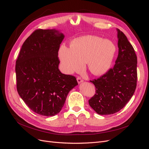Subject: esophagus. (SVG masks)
Returning <instances> with one entry per match:
<instances>
[{
	"label": "esophagus",
	"instance_id": "obj_1",
	"mask_svg": "<svg viewBox=\"0 0 149 149\" xmlns=\"http://www.w3.org/2000/svg\"><path fill=\"white\" fill-rule=\"evenodd\" d=\"M77 81H78V83H81L83 82V79L81 77H78L77 78Z\"/></svg>",
	"mask_w": 149,
	"mask_h": 149
}]
</instances>
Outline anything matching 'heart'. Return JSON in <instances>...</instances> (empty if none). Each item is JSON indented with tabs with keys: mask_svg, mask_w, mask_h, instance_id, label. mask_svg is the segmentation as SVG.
Listing matches in <instances>:
<instances>
[{
	"mask_svg": "<svg viewBox=\"0 0 149 149\" xmlns=\"http://www.w3.org/2000/svg\"><path fill=\"white\" fill-rule=\"evenodd\" d=\"M116 52V45L111 40L86 35L74 40L70 48L61 45L58 56L66 73L79 70L86 63L93 74L102 75L109 70Z\"/></svg>",
	"mask_w": 149,
	"mask_h": 149,
	"instance_id": "b5f03b06",
	"label": "heart"
}]
</instances>
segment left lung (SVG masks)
Returning <instances> with one entry per match:
<instances>
[{
    "instance_id": "8db88e82",
    "label": "left lung",
    "mask_w": 149,
    "mask_h": 149,
    "mask_svg": "<svg viewBox=\"0 0 149 149\" xmlns=\"http://www.w3.org/2000/svg\"><path fill=\"white\" fill-rule=\"evenodd\" d=\"M117 30L119 53L116 64L101 77L90 81L95 86L96 94L89 104L101 115L112 114L123 109L136 89V54L124 33Z\"/></svg>"
}]
</instances>
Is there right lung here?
Segmentation results:
<instances>
[{
  "instance_id": "obj_1",
  "label": "right lung",
  "mask_w": 149,
  "mask_h": 149,
  "mask_svg": "<svg viewBox=\"0 0 149 149\" xmlns=\"http://www.w3.org/2000/svg\"><path fill=\"white\" fill-rule=\"evenodd\" d=\"M64 35L56 30H36L26 39L16 61L17 89L35 113L53 116L64 106L78 82L58 69V57Z\"/></svg>"
}]
</instances>
